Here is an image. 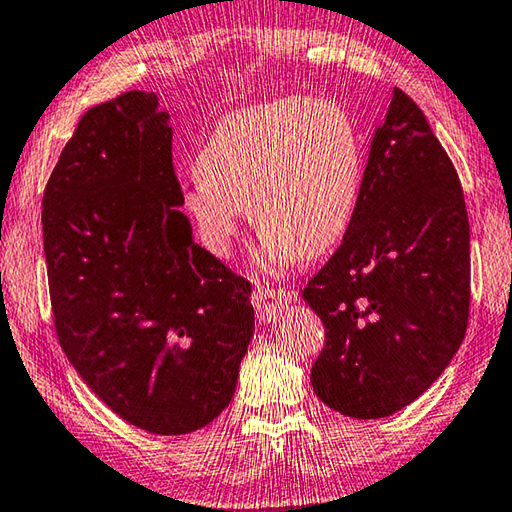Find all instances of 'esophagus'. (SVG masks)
<instances>
[{"label": "esophagus", "instance_id": "esophagus-1", "mask_svg": "<svg viewBox=\"0 0 512 512\" xmlns=\"http://www.w3.org/2000/svg\"><path fill=\"white\" fill-rule=\"evenodd\" d=\"M291 302V293L284 288H271V286H257L253 293V306L257 309L259 320L271 322L280 315L282 306Z\"/></svg>", "mask_w": 512, "mask_h": 512}]
</instances>
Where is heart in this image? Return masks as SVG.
<instances>
[{
    "instance_id": "heart-1",
    "label": "heart",
    "mask_w": 512,
    "mask_h": 512,
    "mask_svg": "<svg viewBox=\"0 0 512 512\" xmlns=\"http://www.w3.org/2000/svg\"><path fill=\"white\" fill-rule=\"evenodd\" d=\"M183 212L212 255L226 257L250 210L264 230L255 262L282 273L336 248L356 217L365 156L336 102L282 98L224 116L194 161Z\"/></svg>"
}]
</instances>
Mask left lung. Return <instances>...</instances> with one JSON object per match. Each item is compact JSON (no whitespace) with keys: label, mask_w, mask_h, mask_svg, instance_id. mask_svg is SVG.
I'll list each match as a JSON object with an SVG mask.
<instances>
[{"label":"left lung","mask_w":512,"mask_h":512,"mask_svg":"<svg viewBox=\"0 0 512 512\" xmlns=\"http://www.w3.org/2000/svg\"><path fill=\"white\" fill-rule=\"evenodd\" d=\"M304 300L327 329L313 392L351 418H385L414 403L461 347L466 201L448 154L401 89L374 129L353 224Z\"/></svg>","instance_id":"left-lung-1"}]
</instances>
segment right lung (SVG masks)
Here are the masks:
<instances>
[{"label": "right lung", "instance_id": "obj_1", "mask_svg": "<svg viewBox=\"0 0 512 512\" xmlns=\"http://www.w3.org/2000/svg\"><path fill=\"white\" fill-rule=\"evenodd\" d=\"M154 91L91 107L42 201L60 345L111 412L190 434L226 410L255 331L250 282L194 244Z\"/></svg>", "mask_w": 512, "mask_h": 512}]
</instances>
